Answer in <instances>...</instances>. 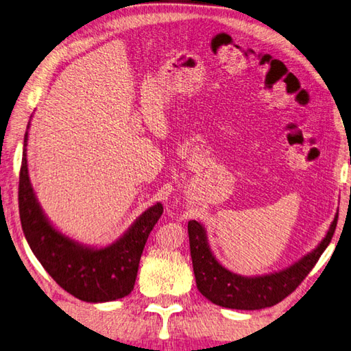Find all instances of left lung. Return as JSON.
Instances as JSON below:
<instances>
[{"instance_id": "8db88e82", "label": "left lung", "mask_w": 351, "mask_h": 351, "mask_svg": "<svg viewBox=\"0 0 351 351\" xmlns=\"http://www.w3.org/2000/svg\"><path fill=\"white\" fill-rule=\"evenodd\" d=\"M336 223L338 210L319 244L292 265L268 274L241 276L218 262L209 245L204 226L192 219L188 223V233L197 288L213 304L228 309L257 311L274 306L288 297L315 267L319 256L330 244Z\"/></svg>"}]
</instances>
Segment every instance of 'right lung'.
Returning a JSON list of instances; mask_svg holds the SVG:
<instances>
[{
    "instance_id": "1",
    "label": "right lung",
    "mask_w": 351,
    "mask_h": 351,
    "mask_svg": "<svg viewBox=\"0 0 351 351\" xmlns=\"http://www.w3.org/2000/svg\"><path fill=\"white\" fill-rule=\"evenodd\" d=\"M24 136L19 174V217L25 239L40 265L57 285L88 303H106L124 298L133 291L141 254L149 232L163 212L162 203L149 206L117 241L106 245H88L59 230L45 215L28 174Z\"/></svg>"
}]
</instances>
